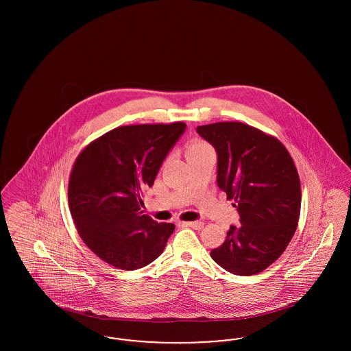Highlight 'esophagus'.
Returning <instances> with one entry per match:
<instances>
[{
    "label": "esophagus",
    "mask_w": 351,
    "mask_h": 351,
    "mask_svg": "<svg viewBox=\"0 0 351 351\" xmlns=\"http://www.w3.org/2000/svg\"><path fill=\"white\" fill-rule=\"evenodd\" d=\"M180 226H183V228H192L195 230H201L204 223L201 221H192V222H180Z\"/></svg>",
    "instance_id": "esophagus-1"
}]
</instances>
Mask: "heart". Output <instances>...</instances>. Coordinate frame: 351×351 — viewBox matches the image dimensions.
I'll use <instances>...</instances> for the list:
<instances>
[{
	"label": "heart",
	"instance_id": "obj_1",
	"mask_svg": "<svg viewBox=\"0 0 351 351\" xmlns=\"http://www.w3.org/2000/svg\"><path fill=\"white\" fill-rule=\"evenodd\" d=\"M209 146L201 141H193L189 146H188V154L191 152H196V151L204 150V149H208Z\"/></svg>",
	"mask_w": 351,
	"mask_h": 351
}]
</instances>
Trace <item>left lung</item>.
Wrapping results in <instances>:
<instances>
[{"label":"left lung","mask_w":351,"mask_h":351,"mask_svg":"<svg viewBox=\"0 0 351 351\" xmlns=\"http://www.w3.org/2000/svg\"><path fill=\"white\" fill-rule=\"evenodd\" d=\"M217 152V185L234 199L242 226H230L210 251L228 272L250 276L272 265L291 242L300 217V179L289 152L274 136L241 122L199 126Z\"/></svg>","instance_id":"8db88e82"}]
</instances>
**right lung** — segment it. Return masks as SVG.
<instances>
[{
  "label": "right lung",
  "mask_w": 351,
  "mask_h": 351,
  "mask_svg": "<svg viewBox=\"0 0 351 351\" xmlns=\"http://www.w3.org/2000/svg\"><path fill=\"white\" fill-rule=\"evenodd\" d=\"M186 125L121 126L88 145L68 184V202L84 243L106 263L136 269L166 247L173 223L145 215L142 193L152 186Z\"/></svg>",
  "instance_id": "1"
}]
</instances>
